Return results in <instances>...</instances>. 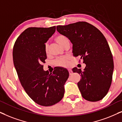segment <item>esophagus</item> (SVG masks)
Wrapping results in <instances>:
<instances>
[{"instance_id":"1","label":"esophagus","mask_w":122,"mask_h":122,"mask_svg":"<svg viewBox=\"0 0 122 122\" xmlns=\"http://www.w3.org/2000/svg\"><path fill=\"white\" fill-rule=\"evenodd\" d=\"M68 70H69V74L70 75H71L72 73V71L71 70V69H68Z\"/></svg>"}]
</instances>
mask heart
Segmentation results:
<instances>
[{
    "label": "heart",
    "mask_w": 122,
    "mask_h": 122,
    "mask_svg": "<svg viewBox=\"0 0 122 122\" xmlns=\"http://www.w3.org/2000/svg\"><path fill=\"white\" fill-rule=\"evenodd\" d=\"M55 40L56 41V42L61 45V46L64 47L65 46L66 43L67 42H69V40L65 36L60 35L57 36L55 37ZM45 51L46 55H48V52H49V47H48V45L47 43H45ZM69 61V58L67 56L62 57H59L55 60V65L57 66H61V67H66L68 65Z\"/></svg>",
    "instance_id": "obj_1"
}]
</instances>
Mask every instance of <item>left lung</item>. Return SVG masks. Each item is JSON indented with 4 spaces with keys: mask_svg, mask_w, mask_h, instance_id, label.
<instances>
[{
    "mask_svg": "<svg viewBox=\"0 0 122 122\" xmlns=\"http://www.w3.org/2000/svg\"><path fill=\"white\" fill-rule=\"evenodd\" d=\"M56 29L72 43L73 56L81 57L86 64L84 71L72 69L81 77L77 86L82 97L90 102L102 100L109 90L114 69L113 56L104 36L86 22L57 25Z\"/></svg>",
    "mask_w": 122,
    "mask_h": 122,
    "instance_id": "8db88e82",
    "label": "left lung"
}]
</instances>
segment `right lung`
Masks as SVG:
<instances>
[{
  "label": "right lung",
  "mask_w": 122,
  "mask_h": 122,
  "mask_svg": "<svg viewBox=\"0 0 122 122\" xmlns=\"http://www.w3.org/2000/svg\"><path fill=\"white\" fill-rule=\"evenodd\" d=\"M56 30L30 27L18 37L13 50L14 67L21 85L28 96L42 106L57 103L64 95V84L69 76L67 69L57 67L52 73L43 70L47 56L45 43Z\"/></svg>",
  "instance_id": "1"
}]
</instances>
